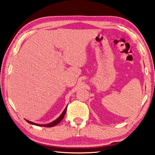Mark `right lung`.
<instances>
[{
    "label": "right lung",
    "mask_w": 155,
    "mask_h": 155,
    "mask_svg": "<svg viewBox=\"0 0 155 155\" xmlns=\"http://www.w3.org/2000/svg\"><path fill=\"white\" fill-rule=\"evenodd\" d=\"M66 110H67V107H66L65 108V110H63V112H62V114H61L60 115V117H59L57 118V119H56V120H54V121L51 122V123H50V124H48L39 125V124H35V123H33V122L29 121H28V120H26V119H25V121H26L27 122H28L29 124H32V125H36V126H43V127H53V126H56V125H57L58 124H59V123H60L61 121H62V119H63V117H64L65 114Z\"/></svg>",
    "instance_id": "1"
}]
</instances>
